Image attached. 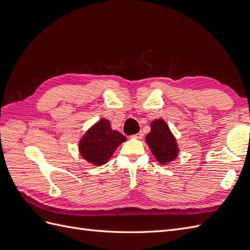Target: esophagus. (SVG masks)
<instances>
[{
	"instance_id": "esophagus-1",
	"label": "esophagus",
	"mask_w": 250,
	"mask_h": 250,
	"mask_svg": "<svg viewBox=\"0 0 250 250\" xmlns=\"http://www.w3.org/2000/svg\"><path fill=\"white\" fill-rule=\"evenodd\" d=\"M133 138H135V139H139V140H140V139H142V138H143V132H142V131H140V132H138L137 134H134V135H133Z\"/></svg>"
}]
</instances>
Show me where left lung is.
<instances>
[{
  "label": "left lung",
  "instance_id": "left-lung-1",
  "mask_svg": "<svg viewBox=\"0 0 250 250\" xmlns=\"http://www.w3.org/2000/svg\"><path fill=\"white\" fill-rule=\"evenodd\" d=\"M151 131L147 134L146 143L152 151L153 155L162 165H166L178 155V147L169 126L162 119L152 121Z\"/></svg>",
  "mask_w": 250,
  "mask_h": 250
}]
</instances>
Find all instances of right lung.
Listing matches in <instances>:
<instances>
[{"label":"right lung","instance_id":"right-lung-1","mask_svg":"<svg viewBox=\"0 0 250 250\" xmlns=\"http://www.w3.org/2000/svg\"><path fill=\"white\" fill-rule=\"evenodd\" d=\"M126 137L112 130L108 120L102 119L83 135L79 143L80 154L88 163L101 166L106 163Z\"/></svg>","mask_w":250,"mask_h":250}]
</instances>
